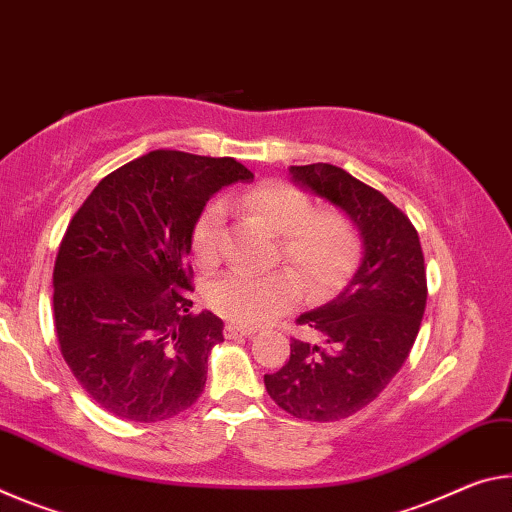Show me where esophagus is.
<instances>
[{
  "label": "esophagus",
  "instance_id": "1",
  "mask_svg": "<svg viewBox=\"0 0 512 512\" xmlns=\"http://www.w3.org/2000/svg\"><path fill=\"white\" fill-rule=\"evenodd\" d=\"M256 333V329H247V326H238V324H226L224 326V335L229 340L233 338H251Z\"/></svg>",
  "mask_w": 512,
  "mask_h": 512
}]
</instances>
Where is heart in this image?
Masks as SVG:
<instances>
[{
    "instance_id": "b5f03b06",
    "label": "heart",
    "mask_w": 512,
    "mask_h": 512,
    "mask_svg": "<svg viewBox=\"0 0 512 512\" xmlns=\"http://www.w3.org/2000/svg\"><path fill=\"white\" fill-rule=\"evenodd\" d=\"M240 204L267 231L281 238V258L291 270L267 274L229 272L206 288V301L226 320L258 326L299 304L304 286L313 299H326L347 286L360 263L363 238L340 208L315 211V201L288 183L267 181L247 190ZM224 206L208 204L192 226V254L201 267L222 258Z\"/></svg>"
}]
</instances>
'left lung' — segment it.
Instances as JSON below:
<instances>
[{"label": "left lung", "instance_id": "8db88e82", "mask_svg": "<svg viewBox=\"0 0 512 512\" xmlns=\"http://www.w3.org/2000/svg\"><path fill=\"white\" fill-rule=\"evenodd\" d=\"M290 174L356 222L363 258L338 297L297 317L313 340L292 338L265 390L299 420L338 422L372 404L406 363L426 308L424 254L408 217L342 167L292 165Z\"/></svg>", "mask_w": 512, "mask_h": 512}]
</instances>
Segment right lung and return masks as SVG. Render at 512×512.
Instances as JSON below:
<instances>
[{
	"label": "right lung",
	"mask_w": 512,
	"mask_h": 512,
	"mask_svg": "<svg viewBox=\"0 0 512 512\" xmlns=\"http://www.w3.org/2000/svg\"><path fill=\"white\" fill-rule=\"evenodd\" d=\"M254 179L236 158L156 149L97 183L54 265V326L74 379L108 413L163 422L204 392L224 322L192 313V226L217 190Z\"/></svg>",
	"instance_id": "right-lung-1"
}]
</instances>
